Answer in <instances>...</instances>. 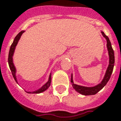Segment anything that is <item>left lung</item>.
Returning a JSON list of instances; mask_svg holds the SVG:
<instances>
[{"instance_id":"1","label":"left lung","mask_w":121,"mask_h":121,"mask_svg":"<svg viewBox=\"0 0 121 121\" xmlns=\"http://www.w3.org/2000/svg\"><path fill=\"white\" fill-rule=\"evenodd\" d=\"M101 33L104 38H105L106 40V47H107V49H108V56H109V65H108L106 71L104 74L103 80L100 83H99L98 85L94 86H90V87H88V86H84L78 85L74 83L73 81V76H72V74H71V79H70V82L72 83V85L73 86L74 89L78 92L79 94H81L84 95H95V94H97L99 91L101 90L102 88H103L104 86L106 85V83H108V81H109V79L110 78V76L112 72H113V66H114V63H115V56H114V52L112 47V44L109 38L104 33L103 31H101Z\"/></svg>"}]
</instances>
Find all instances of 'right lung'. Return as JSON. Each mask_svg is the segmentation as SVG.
Masks as SVG:
<instances>
[{
    "instance_id": "1",
    "label": "right lung",
    "mask_w": 121,
    "mask_h": 121,
    "mask_svg": "<svg viewBox=\"0 0 121 121\" xmlns=\"http://www.w3.org/2000/svg\"><path fill=\"white\" fill-rule=\"evenodd\" d=\"M24 32H25V31H22L21 32H20L16 36V37H15L14 40H13V43L11 45L10 49H9V55H8V63H9V68H10V70L11 71V73H12V75H13V78L15 79V81L17 83V76H16L17 70H16V68H15V65H14V63H13V54H14V52H15V48H16V46H17V45L18 44V41H19L20 38L21 37V36L22 35V34H23ZM51 73L49 75L48 81H47L45 84H44L41 88H40L39 89H38V90H35V91H33V92H27L29 93V94H40V93L43 92L45 91V90H47V88L50 86V85H51Z\"/></svg>"
}]
</instances>
